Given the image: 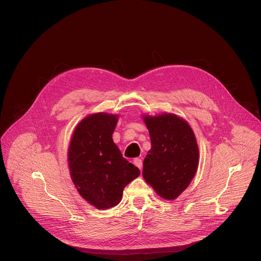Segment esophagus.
<instances>
[{
    "instance_id": "1",
    "label": "esophagus",
    "mask_w": 261,
    "mask_h": 261,
    "mask_svg": "<svg viewBox=\"0 0 261 261\" xmlns=\"http://www.w3.org/2000/svg\"><path fill=\"white\" fill-rule=\"evenodd\" d=\"M134 164L141 170L142 169V166H143V164H142V160L141 159H139V158H136L135 160H134Z\"/></svg>"
}]
</instances>
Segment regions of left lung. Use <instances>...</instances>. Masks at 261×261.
<instances>
[{"mask_svg":"<svg viewBox=\"0 0 261 261\" xmlns=\"http://www.w3.org/2000/svg\"><path fill=\"white\" fill-rule=\"evenodd\" d=\"M151 148L143 162V177L165 199H175L190 184L198 166L195 135L186 120L174 114L142 116Z\"/></svg>","mask_w":261,"mask_h":261,"instance_id":"1","label":"left lung"}]
</instances>
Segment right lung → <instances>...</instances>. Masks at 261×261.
Segmentation results:
<instances>
[{"label":"right lung","instance_id":"1","mask_svg":"<svg viewBox=\"0 0 261 261\" xmlns=\"http://www.w3.org/2000/svg\"><path fill=\"white\" fill-rule=\"evenodd\" d=\"M118 117L108 113L87 116L75 127L68 149L72 181L79 194L97 209L117 206L124 187L140 174L113 141Z\"/></svg>","mask_w":261,"mask_h":261}]
</instances>
